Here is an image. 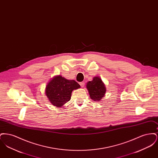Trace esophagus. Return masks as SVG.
<instances>
[{
	"mask_svg": "<svg viewBox=\"0 0 158 158\" xmlns=\"http://www.w3.org/2000/svg\"><path fill=\"white\" fill-rule=\"evenodd\" d=\"M80 85L81 86L82 88H83L84 86H85V82H82L80 83Z\"/></svg>",
	"mask_w": 158,
	"mask_h": 158,
	"instance_id": "obj_1",
	"label": "esophagus"
}]
</instances>
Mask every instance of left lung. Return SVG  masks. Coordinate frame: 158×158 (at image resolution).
Here are the masks:
<instances>
[{"label":"left lung","mask_w":158,"mask_h":158,"mask_svg":"<svg viewBox=\"0 0 158 158\" xmlns=\"http://www.w3.org/2000/svg\"><path fill=\"white\" fill-rule=\"evenodd\" d=\"M90 98L95 101H100L105 96L106 88L105 84L99 77H94L92 81L86 83Z\"/></svg>","instance_id":"8db88e82"}]
</instances>
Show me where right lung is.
Returning <instances> with one entry per match:
<instances>
[{
    "label": "right lung",
    "instance_id": "1",
    "mask_svg": "<svg viewBox=\"0 0 158 158\" xmlns=\"http://www.w3.org/2000/svg\"><path fill=\"white\" fill-rule=\"evenodd\" d=\"M80 88V85L75 81L56 76L47 85L45 94L52 104L61 107L70 100L72 92Z\"/></svg>",
    "mask_w": 158,
    "mask_h": 158
}]
</instances>
